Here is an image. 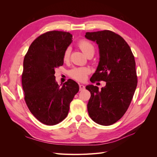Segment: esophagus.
Listing matches in <instances>:
<instances>
[{
  "label": "esophagus",
  "mask_w": 157,
  "mask_h": 157,
  "mask_svg": "<svg viewBox=\"0 0 157 157\" xmlns=\"http://www.w3.org/2000/svg\"><path fill=\"white\" fill-rule=\"evenodd\" d=\"M79 88H80V91H81V90H84L85 86H84L83 84H79Z\"/></svg>",
  "instance_id": "1"
}]
</instances>
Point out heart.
I'll return each instance as SVG.
<instances>
[{"label": "heart", "instance_id": "obj_1", "mask_svg": "<svg viewBox=\"0 0 157 157\" xmlns=\"http://www.w3.org/2000/svg\"><path fill=\"white\" fill-rule=\"evenodd\" d=\"M77 45L79 47V48L87 57L91 55L94 56L95 53V47L90 41L86 40H81L78 42ZM70 54L71 48L69 47H67L63 52V61L67 62L69 61L70 58ZM90 72V69L87 67H75L69 71V75L71 78L76 80L82 82L87 78V76Z\"/></svg>", "mask_w": 157, "mask_h": 157}]
</instances>
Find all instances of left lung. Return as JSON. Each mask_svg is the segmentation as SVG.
<instances>
[{
	"label": "left lung",
	"mask_w": 157,
	"mask_h": 157,
	"mask_svg": "<svg viewBox=\"0 0 157 157\" xmlns=\"http://www.w3.org/2000/svg\"><path fill=\"white\" fill-rule=\"evenodd\" d=\"M85 37L96 42L100 57L90 81L106 82L101 90L86 86L91 94L88 112L95 122L111 125L124 115L134 96L137 84L134 56L124 39L111 31L87 32Z\"/></svg>",
	"instance_id": "8db88e82"
}]
</instances>
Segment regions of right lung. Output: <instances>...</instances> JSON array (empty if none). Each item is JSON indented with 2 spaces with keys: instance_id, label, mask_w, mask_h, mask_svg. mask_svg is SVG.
<instances>
[{
  "instance_id": "1",
  "label": "right lung",
  "mask_w": 157,
  "mask_h": 157,
  "mask_svg": "<svg viewBox=\"0 0 157 157\" xmlns=\"http://www.w3.org/2000/svg\"><path fill=\"white\" fill-rule=\"evenodd\" d=\"M72 37L68 32H46L32 42L23 60L21 83L25 103L33 116L46 125L65 119L79 90L71 79L60 87L54 76L55 69L63 64V52Z\"/></svg>"
}]
</instances>
